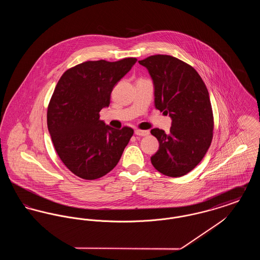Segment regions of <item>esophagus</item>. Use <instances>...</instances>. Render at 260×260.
Masks as SVG:
<instances>
[{"instance_id":"34e87169","label":"esophagus","mask_w":260,"mask_h":260,"mask_svg":"<svg viewBox=\"0 0 260 260\" xmlns=\"http://www.w3.org/2000/svg\"><path fill=\"white\" fill-rule=\"evenodd\" d=\"M135 134H136V136H148L149 132L148 131H143V129L136 128V131H135Z\"/></svg>"}]
</instances>
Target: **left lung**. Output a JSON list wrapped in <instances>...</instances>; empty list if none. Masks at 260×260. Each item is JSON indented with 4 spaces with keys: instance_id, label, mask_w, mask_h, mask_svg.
<instances>
[{
    "instance_id": "8db88e82",
    "label": "left lung",
    "mask_w": 260,
    "mask_h": 260,
    "mask_svg": "<svg viewBox=\"0 0 260 260\" xmlns=\"http://www.w3.org/2000/svg\"><path fill=\"white\" fill-rule=\"evenodd\" d=\"M138 62L152 77L155 107L173 120L169 134L151 129L160 144L151 162L167 176L185 175L203 160L212 140L214 122L208 88L191 65L172 55L156 54Z\"/></svg>"
}]
</instances>
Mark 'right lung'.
Instances as JSON below:
<instances>
[{"instance_id": "right-lung-1", "label": "right lung", "mask_w": 260, "mask_h": 260, "mask_svg": "<svg viewBox=\"0 0 260 260\" xmlns=\"http://www.w3.org/2000/svg\"><path fill=\"white\" fill-rule=\"evenodd\" d=\"M137 61L83 62L62 74L48 106L47 121L54 149L75 175L98 179L111 172L120 161L134 129H116L99 119L109 106L114 86Z\"/></svg>"}]
</instances>
